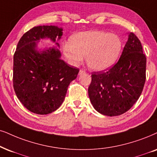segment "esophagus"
Returning a JSON list of instances; mask_svg holds the SVG:
<instances>
[{
	"mask_svg": "<svg viewBox=\"0 0 157 157\" xmlns=\"http://www.w3.org/2000/svg\"><path fill=\"white\" fill-rule=\"evenodd\" d=\"M83 73H85V70H83V69H80V72H79V75H82Z\"/></svg>",
	"mask_w": 157,
	"mask_h": 157,
	"instance_id": "1",
	"label": "esophagus"
}]
</instances>
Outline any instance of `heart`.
I'll return each mask as SVG.
<instances>
[{"mask_svg": "<svg viewBox=\"0 0 157 157\" xmlns=\"http://www.w3.org/2000/svg\"><path fill=\"white\" fill-rule=\"evenodd\" d=\"M122 41L120 36L109 32H80L71 37L70 43L63 45L66 58L73 65H78L85 56L91 69L101 72L114 65L121 54Z\"/></svg>", "mask_w": 157, "mask_h": 157, "instance_id": "1", "label": "heart"}]
</instances>
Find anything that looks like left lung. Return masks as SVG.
Segmentation results:
<instances>
[{"mask_svg":"<svg viewBox=\"0 0 157 157\" xmlns=\"http://www.w3.org/2000/svg\"><path fill=\"white\" fill-rule=\"evenodd\" d=\"M146 58L139 39L128 33L120 59L106 72L92 73L88 96L97 112L114 117L125 113L141 94L146 81Z\"/></svg>","mask_w":157,"mask_h":157,"instance_id":"left-lung-1","label":"left lung"}]
</instances>
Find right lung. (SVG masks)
Instances as JSON below:
<instances>
[{"instance_id":"1","label":"right lung","mask_w":157,"mask_h":157,"mask_svg":"<svg viewBox=\"0 0 157 157\" xmlns=\"http://www.w3.org/2000/svg\"><path fill=\"white\" fill-rule=\"evenodd\" d=\"M57 26H37L23 35L13 55V83L18 99L31 112L48 114L59 109L67 88L77 78L79 69L61 59L55 46L37 50L39 41H57L63 35Z\"/></svg>"}]
</instances>
